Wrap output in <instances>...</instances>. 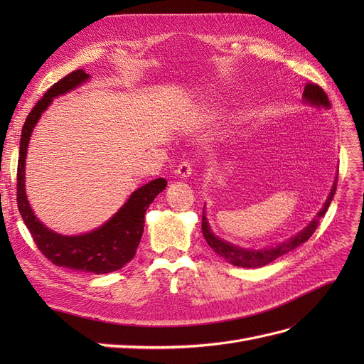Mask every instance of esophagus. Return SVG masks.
I'll list each match as a JSON object with an SVG mask.
<instances>
[{
	"label": "esophagus",
	"instance_id": "esophagus-1",
	"mask_svg": "<svg viewBox=\"0 0 364 364\" xmlns=\"http://www.w3.org/2000/svg\"><path fill=\"white\" fill-rule=\"evenodd\" d=\"M176 171H178L182 179H188L193 173V164L190 161H183L182 164H179V167Z\"/></svg>",
	"mask_w": 364,
	"mask_h": 364
}]
</instances>
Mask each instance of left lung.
<instances>
[{
    "label": "left lung",
    "instance_id": "8db88e82",
    "mask_svg": "<svg viewBox=\"0 0 364 364\" xmlns=\"http://www.w3.org/2000/svg\"><path fill=\"white\" fill-rule=\"evenodd\" d=\"M302 97H304V100L306 103H310L313 106L326 107V109L331 107V105H329L326 92L322 90L321 86L316 85V83H306ZM336 188H337V178H336V181L333 183L331 193H329L326 202L323 203L321 211L317 213V215L311 220L310 225H308L305 229H302L299 234H296L294 237H291L290 240L285 241V243H281V245L274 246V247H266V249L253 250V249H245V247H238L235 245L228 243V241L218 238V237H215L213 234V230H211V228H209V223H208V220L205 217V211H203V215H202V232H203V237L206 240V243L209 245V247H211L217 253V255L225 258L228 262L234 264V266L249 267V269L267 266L269 262H272V261H274L277 258L282 257L284 253H287V252L296 249L297 246H301L302 243H305V241L314 234V230L317 229L318 222H321V218L328 211L329 203H331L333 197L336 194Z\"/></svg>",
    "mask_w": 364,
    "mask_h": 364
}]
</instances>
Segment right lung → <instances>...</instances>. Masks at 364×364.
<instances>
[{
    "label": "right lung",
    "instance_id": "add662e5",
    "mask_svg": "<svg viewBox=\"0 0 364 364\" xmlns=\"http://www.w3.org/2000/svg\"><path fill=\"white\" fill-rule=\"evenodd\" d=\"M90 79L83 70H75L54 83L28 114L19 142L16 174V200L21 217L28 228L33 241L54 266L95 274L111 273L121 269L135 257L144 232V214L155 197L165 190L167 181L159 178L132 193L127 202L107 222L82 235H60L42 225L33 214L26 196V156L33 127L53 98L68 92Z\"/></svg>",
    "mask_w": 364,
    "mask_h": 364
}]
</instances>
